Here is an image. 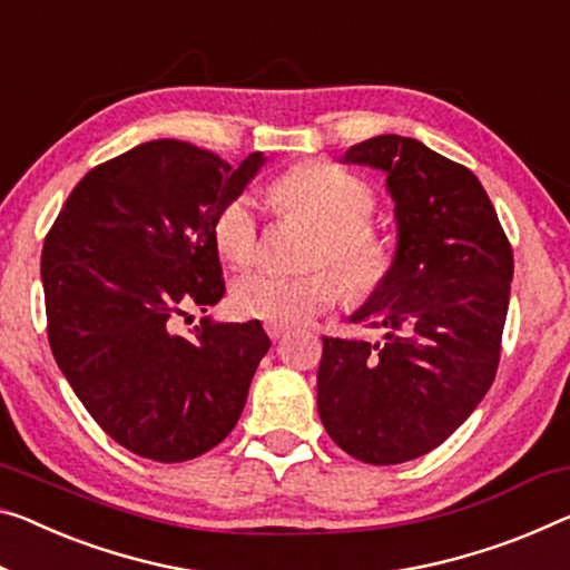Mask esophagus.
I'll list each match as a JSON object with an SVG mask.
<instances>
[{
	"label": "esophagus",
	"instance_id": "34e87169",
	"mask_svg": "<svg viewBox=\"0 0 570 570\" xmlns=\"http://www.w3.org/2000/svg\"><path fill=\"white\" fill-rule=\"evenodd\" d=\"M265 331H267V336L273 338V341H277V338H283L285 336V326H277V323H267L265 326Z\"/></svg>",
	"mask_w": 570,
	"mask_h": 570
}]
</instances>
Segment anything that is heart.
Wrapping results in <instances>:
<instances>
[{
  "label": "heart",
  "mask_w": 570,
  "mask_h": 570,
  "mask_svg": "<svg viewBox=\"0 0 570 570\" xmlns=\"http://www.w3.org/2000/svg\"><path fill=\"white\" fill-rule=\"evenodd\" d=\"M279 214L303 216L321 236L313 244L311 265L331 267L308 275H279L257 269L232 287V308L242 318L297 326L341 301V287L352 303H366L387 285L395 269V244L372 224L376 190L362 175L331 160H303L279 173L269 186ZM212 236L222 259L249 267L259 255V222L255 200L239 194L218 208Z\"/></svg>",
  "instance_id": "obj_1"
}]
</instances>
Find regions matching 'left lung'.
<instances>
[{
  "instance_id": "left-lung-1",
  "label": "left lung",
  "mask_w": 570,
  "mask_h": 570,
  "mask_svg": "<svg viewBox=\"0 0 570 570\" xmlns=\"http://www.w3.org/2000/svg\"><path fill=\"white\" fill-rule=\"evenodd\" d=\"M387 173L395 269L354 321L380 344L323 336L318 415L338 449L374 466L433 451L492 387L514 273L512 244L466 165L410 137L348 147Z\"/></svg>"
}]
</instances>
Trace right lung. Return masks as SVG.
<instances>
[{
	"mask_svg": "<svg viewBox=\"0 0 570 570\" xmlns=\"http://www.w3.org/2000/svg\"><path fill=\"white\" fill-rule=\"evenodd\" d=\"M265 163L232 168L183 139H153L76 183L42 244L48 341L78 400L142 459L178 463L232 433L269 338L259 321L200 323L226 293L212 224Z\"/></svg>",
	"mask_w": 570,
	"mask_h": 570,
	"instance_id": "add662e5",
	"label": "right lung"
}]
</instances>
